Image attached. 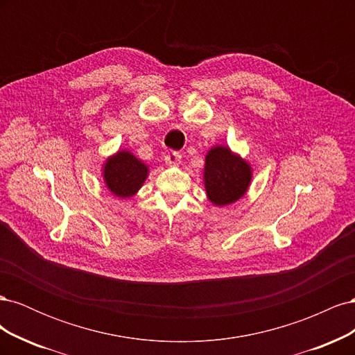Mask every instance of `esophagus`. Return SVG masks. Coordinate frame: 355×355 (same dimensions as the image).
Masks as SVG:
<instances>
[{
	"label": "esophagus",
	"instance_id": "34e87169",
	"mask_svg": "<svg viewBox=\"0 0 355 355\" xmlns=\"http://www.w3.org/2000/svg\"><path fill=\"white\" fill-rule=\"evenodd\" d=\"M164 159H166L167 164L175 166V164H179V163H180L182 155H180V153H176V151H168V153L164 155Z\"/></svg>",
	"mask_w": 355,
	"mask_h": 355
}]
</instances>
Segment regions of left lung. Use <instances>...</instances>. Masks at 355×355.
Masks as SVG:
<instances>
[{
  "label": "left lung",
  "mask_w": 355,
  "mask_h": 355,
  "mask_svg": "<svg viewBox=\"0 0 355 355\" xmlns=\"http://www.w3.org/2000/svg\"><path fill=\"white\" fill-rule=\"evenodd\" d=\"M252 180V168L227 146H214L206 155L204 185L209 200L225 206L241 198Z\"/></svg>",
  "instance_id": "left-lung-1"
}]
</instances>
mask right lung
I'll list each match as a JSON object with an SVG mask.
<instances>
[{
    "label": "right lung",
    "mask_w": 355,
    "mask_h": 355,
    "mask_svg": "<svg viewBox=\"0 0 355 355\" xmlns=\"http://www.w3.org/2000/svg\"><path fill=\"white\" fill-rule=\"evenodd\" d=\"M148 176V167L128 151H120L108 158L103 170L106 187L121 198L135 196Z\"/></svg>",
    "instance_id": "right-lung-1"
}]
</instances>
